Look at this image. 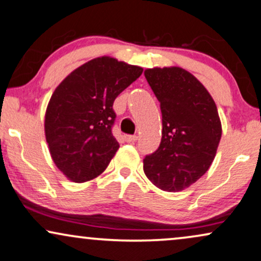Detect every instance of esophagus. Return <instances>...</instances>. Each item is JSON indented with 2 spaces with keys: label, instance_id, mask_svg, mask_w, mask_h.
<instances>
[{
  "label": "esophagus",
  "instance_id": "34e87169",
  "mask_svg": "<svg viewBox=\"0 0 261 261\" xmlns=\"http://www.w3.org/2000/svg\"><path fill=\"white\" fill-rule=\"evenodd\" d=\"M125 141H126L127 143H135V142L137 141V136H133V135H126V136H125Z\"/></svg>",
  "mask_w": 261,
  "mask_h": 261
}]
</instances>
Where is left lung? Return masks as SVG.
I'll return each mask as SVG.
<instances>
[{
    "mask_svg": "<svg viewBox=\"0 0 261 261\" xmlns=\"http://www.w3.org/2000/svg\"><path fill=\"white\" fill-rule=\"evenodd\" d=\"M160 102L163 137L143 171L155 187L180 191L200 179L212 165L222 137L216 102L202 83L182 67L144 71Z\"/></svg>",
    "mask_w": 261,
    "mask_h": 261,
    "instance_id": "left-lung-1",
    "label": "left lung"
}]
</instances>
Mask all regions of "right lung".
<instances>
[{
    "label": "right lung",
    "instance_id": "right-lung-1",
    "mask_svg": "<svg viewBox=\"0 0 261 261\" xmlns=\"http://www.w3.org/2000/svg\"><path fill=\"white\" fill-rule=\"evenodd\" d=\"M142 72L140 66L100 57L72 71L53 92L45 140L54 164L72 182L100 176L119 149L112 134L113 102Z\"/></svg>",
    "mask_w": 261,
    "mask_h": 261
}]
</instances>
